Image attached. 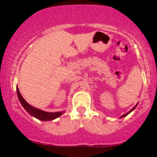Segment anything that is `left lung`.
I'll return each instance as SVG.
<instances>
[{
  "label": "left lung",
  "mask_w": 157,
  "mask_h": 157,
  "mask_svg": "<svg viewBox=\"0 0 157 157\" xmlns=\"http://www.w3.org/2000/svg\"><path fill=\"white\" fill-rule=\"evenodd\" d=\"M136 105H137V104H136V105H135V106H134V108H133V109H131V110H130V111H128V113H125V114H123V115H122V116L121 117H125V116H126V115H128V113H130V112H131V111H133V110H134V109H135V108H136Z\"/></svg>",
  "instance_id": "left-lung-1"
}]
</instances>
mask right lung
Instances as JSON below:
<instances>
[{
  "label": "right lung",
  "instance_id": "obj_1",
  "mask_svg": "<svg viewBox=\"0 0 157 157\" xmlns=\"http://www.w3.org/2000/svg\"><path fill=\"white\" fill-rule=\"evenodd\" d=\"M17 96H18L20 102H21V105H23V107L24 108L25 110H26L27 112L30 113L32 116L35 117L37 118L38 120H44V121H46V120H54V119L58 117H60L63 113V112H55V113L46 112V111H41V110L32 107V106L30 105L29 104H28V102H27L26 100L23 99V97L21 96L17 86Z\"/></svg>",
  "mask_w": 157,
  "mask_h": 157
}]
</instances>
